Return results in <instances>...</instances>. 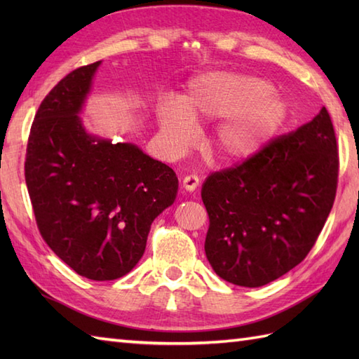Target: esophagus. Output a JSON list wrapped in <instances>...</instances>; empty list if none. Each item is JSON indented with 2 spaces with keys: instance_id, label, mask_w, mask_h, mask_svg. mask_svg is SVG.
<instances>
[{
  "instance_id": "34e87169",
  "label": "esophagus",
  "mask_w": 359,
  "mask_h": 359,
  "mask_svg": "<svg viewBox=\"0 0 359 359\" xmlns=\"http://www.w3.org/2000/svg\"><path fill=\"white\" fill-rule=\"evenodd\" d=\"M184 188L187 189V191H194V189L199 187V177H197L196 174H188L184 177Z\"/></svg>"
}]
</instances>
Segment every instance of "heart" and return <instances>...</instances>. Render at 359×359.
<instances>
[{
    "label": "heart",
    "instance_id": "obj_1",
    "mask_svg": "<svg viewBox=\"0 0 359 359\" xmlns=\"http://www.w3.org/2000/svg\"><path fill=\"white\" fill-rule=\"evenodd\" d=\"M288 106L269 81L253 75L203 74L189 81L182 103L158 106L157 120L168 149L180 154L196 140L194 123L224 120L210 142L211 154L222 162H243L256 156L279 133Z\"/></svg>",
    "mask_w": 359,
    "mask_h": 359
}]
</instances>
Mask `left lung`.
I'll return each mask as SVG.
<instances>
[{
  "label": "left lung",
  "mask_w": 359,
  "mask_h": 359,
  "mask_svg": "<svg viewBox=\"0 0 359 359\" xmlns=\"http://www.w3.org/2000/svg\"><path fill=\"white\" fill-rule=\"evenodd\" d=\"M337 135L325 108L202 187L210 217L205 255L217 276L262 287L302 262L333 207Z\"/></svg>",
  "instance_id": "8db88e82"
}]
</instances>
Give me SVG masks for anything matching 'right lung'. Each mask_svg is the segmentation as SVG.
<instances>
[{
	"instance_id": "obj_1",
	"label": "right lung",
	"mask_w": 359,
	"mask_h": 359,
	"mask_svg": "<svg viewBox=\"0 0 359 359\" xmlns=\"http://www.w3.org/2000/svg\"><path fill=\"white\" fill-rule=\"evenodd\" d=\"M102 62L67 74L46 95L30 128L25 175L44 242L93 280L131 271L151 224L171 207L179 180L133 143L89 134L79 114Z\"/></svg>"
}]
</instances>
